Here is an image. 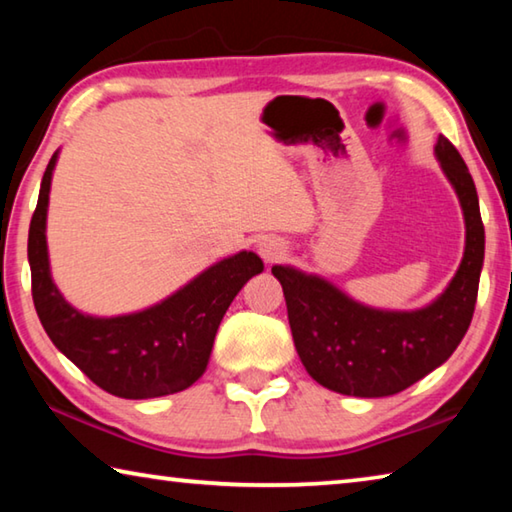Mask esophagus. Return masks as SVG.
Here are the masks:
<instances>
[{"instance_id": "obj_1", "label": "esophagus", "mask_w": 512, "mask_h": 512, "mask_svg": "<svg viewBox=\"0 0 512 512\" xmlns=\"http://www.w3.org/2000/svg\"><path fill=\"white\" fill-rule=\"evenodd\" d=\"M257 250H259V255H262L266 264L280 262V259L287 255V246H284V241L277 239V237H264L262 241H259Z\"/></svg>"}]
</instances>
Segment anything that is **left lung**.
Masks as SVG:
<instances>
[{"instance_id":"1","label":"left lung","mask_w":512,"mask_h":512,"mask_svg":"<svg viewBox=\"0 0 512 512\" xmlns=\"http://www.w3.org/2000/svg\"><path fill=\"white\" fill-rule=\"evenodd\" d=\"M436 158L465 216V253L443 296L418 311L363 307L323 277L273 266L287 300L293 343L320 386L341 395L386 397L445 363L472 323L485 232L474 180L456 146L440 135Z\"/></svg>"}]
</instances>
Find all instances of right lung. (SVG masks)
Instances as JSON below:
<instances>
[{"instance_id":"right-lung-1","label":"right lung","mask_w":512,"mask_h":512,"mask_svg":"<svg viewBox=\"0 0 512 512\" xmlns=\"http://www.w3.org/2000/svg\"><path fill=\"white\" fill-rule=\"evenodd\" d=\"M51 155L42 176L29 228L31 293L49 339L94 384L126 400H146L185 391L210 361L216 329L230 302L264 264L255 253H237L203 271L160 305L115 318L85 316L60 296L49 273L47 205Z\"/></svg>"}]
</instances>
